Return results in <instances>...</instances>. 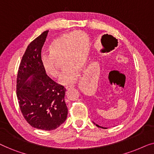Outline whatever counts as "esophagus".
Instances as JSON below:
<instances>
[{
    "label": "esophagus",
    "mask_w": 154,
    "mask_h": 154,
    "mask_svg": "<svg viewBox=\"0 0 154 154\" xmlns=\"http://www.w3.org/2000/svg\"><path fill=\"white\" fill-rule=\"evenodd\" d=\"M74 87V85H66L65 86V89L66 90H69V89H71V88H72Z\"/></svg>",
    "instance_id": "obj_1"
}]
</instances>
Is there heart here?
Wrapping results in <instances>:
<instances>
[{"mask_svg": "<svg viewBox=\"0 0 154 154\" xmlns=\"http://www.w3.org/2000/svg\"><path fill=\"white\" fill-rule=\"evenodd\" d=\"M89 49V38L83 31L61 35L50 43L48 48L49 54L41 56L42 68L50 77L57 78L60 74L57 62L62 60L64 70L59 82L62 85L74 83L79 79V71L87 64Z\"/></svg>", "mask_w": 154, "mask_h": 154, "instance_id": "heart-1", "label": "heart"}]
</instances>
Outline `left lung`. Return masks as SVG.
<instances>
[{"label": "left lung", "mask_w": 154, "mask_h": 154, "mask_svg": "<svg viewBox=\"0 0 154 154\" xmlns=\"http://www.w3.org/2000/svg\"><path fill=\"white\" fill-rule=\"evenodd\" d=\"M93 123H94V122H93ZM94 125H96V126H97V127H98V128H106L102 127V126H100V125H97V124H96V123H94Z\"/></svg>", "instance_id": "1"}]
</instances>
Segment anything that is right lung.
<instances>
[{
  "instance_id": "1",
  "label": "right lung",
  "mask_w": 154,
  "mask_h": 154,
  "mask_svg": "<svg viewBox=\"0 0 154 154\" xmlns=\"http://www.w3.org/2000/svg\"><path fill=\"white\" fill-rule=\"evenodd\" d=\"M48 33L44 31L33 40L22 57L17 78V97L29 125L52 130L66 121L68 109L64 101L66 89L48 76L41 64V50Z\"/></svg>"
}]
</instances>
